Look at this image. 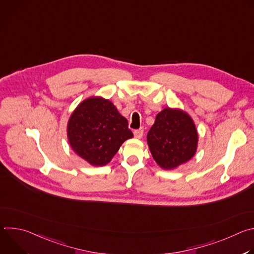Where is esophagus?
Here are the masks:
<instances>
[{"label": "esophagus", "mask_w": 254, "mask_h": 254, "mask_svg": "<svg viewBox=\"0 0 254 254\" xmlns=\"http://www.w3.org/2000/svg\"><path fill=\"white\" fill-rule=\"evenodd\" d=\"M133 134H134V137H136V138H141V137H142V134H143V128L135 129V130L133 131Z\"/></svg>", "instance_id": "34e87169"}]
</instances>
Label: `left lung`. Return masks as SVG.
I'll list each match as a JSON object with an SVG mask.
<instances>
[{
	"mask_svg": "<svg viewBox=\"0 0 254 254\" xmlns=\"http://www.w3.org/2000/svg\"><path fill=\"white\" fill-rule=\"evenodd\" d=\"M147 140L156 163L162 169L172 170L194 157L198 132L187 113L166 107L157 115Z\"/></svg>",
	"mask_w": 254,
	"mask_h": 254,
	"instance_id": "8db88e82",
	"label": "left lung"
}]
</instances>
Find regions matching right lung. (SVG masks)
<instances>
[{
	"label": "right lung",
	"mask_w": 254,
	"mask_h": 254,
	"mask_svg": "<svg viewBox=\"0 0 254 254\" xmlns=\"http://www.w3.org/2000/svg\"><path fill=\"white\" fill-rule=\"evenodd\" d=\"M70 146L92 166L110 163L123 142L133 136L128 123L112 101L99 96L83 100L67 125Z\"/></svg>",
	"instance_id": "obj_1"
}]
</instances>
